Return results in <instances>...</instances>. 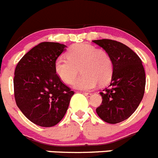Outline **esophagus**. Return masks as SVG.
I'll return each instance as SVG.
<instances>
[{"instance_id": "1", "label": "esophagus", "mask_w": 158, "mask_h": 158, "mask_svg": "<svg viewBox=\"0 0 158 158\" xmlns=\"http://www.w3.org/2000/svg\"><path fill=\"white\" fill-rule=\"evenodd\" d=\"M84 94L86 96V97H88V98H90V97H91V96H92V94H91V93H84Z\"/></svg>"}]
</instances>
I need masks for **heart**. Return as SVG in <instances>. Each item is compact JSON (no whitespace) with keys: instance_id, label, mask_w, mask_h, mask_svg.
<instances>
[{"instance_id":"1","label":"heart","mask_w":158,"mask_h":158,"mask_svg":"<svg viewBox=\"0 0 158 158\" xmlns=\"http://www.w3.org/2000/svg\"><path fill=\"white\" fill-rule=\"evenodd\" d=\"M67 59L59 57L54 63V70L60 80L71 84L77 76L79 69L82 74L73 82V88L79 90L93 89L104 85L111 80L114 71L113 60L108 52L88 44H77L69 48Z\"/></svg>"}]
</instances>
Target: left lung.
Listing matches in <instances>:
<instances>
[{
	"label": "left lung",
	"instance_id": "1",
	"mask_svg": "<svg viewBox=\"0 0 158 158\" xmlns=\"http://www.w3.org/2000/svg\"><path fill=\"white\" fill-rule=\"evenodd\" d=\"M93 42L108 52L114 64L110 89L100 93L102 102L96 111L107 123H119L135 112L143 98L145 73L142 61L131 48L121 42L109 39Z\"/></svg>",
	"mask_w": 158,
	"mask_h": 158
}]
</instances>
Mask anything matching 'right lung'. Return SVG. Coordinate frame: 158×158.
Segmentation results:
<instances>
[{
  "label": "right lung",
  "mask_w": 158,
  "mask_h": 158,
  "mask_svg": "<svg viewBox=\"0 0 158 158\" xmlns=\"http://www.w3.org/2000/svg\"><path fill=\"white\" fill-rule=\"evenodd\" d=\"M66 45L42 42L20 60L13 79L16 103L29 121L42 127L59 123L73 95L55 73L54 63Z\"/></svg>",
  "instance_id": "right-lung-1"
}]
</instances>
